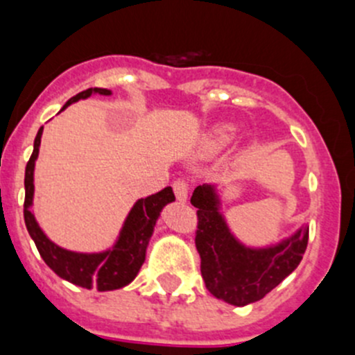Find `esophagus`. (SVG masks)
Returning <instances> with one entry per match:
<instances>
[{
    "label": "esophagus",
    "mask_w": 355,
    "mask_h": 355,
    "mask_svg": "<svg viewBox=\"0 0 355 355\" xmlns=\"http://www.w3.org/2000/svg\"><path fill=\"white\" fill-rule=\"evenodd\" d=\"M173 191H175V196H177V199L180 200V202H185L189 198V184L185 180H177L173 184Z\"/></svg>",
    "instance_id": "1"
}]
</instances>
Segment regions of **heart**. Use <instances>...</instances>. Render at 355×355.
Listing matches in <instances>:
<instances>
[{
	"label": "heart",
	"mask_w": 355,
	"mask_h": 355,
	"mask_svg": "<svg viewBox=\"0 0 355 355\" xmlns=\"http://www.w3.org/2000/svg\"><path fill=\"white\" fill-rule=\"evenodd\" d=\"M239 130L232 123H220L207 130L199 142V156L200 157H213L220 155L221 151L228 148L237 137Z\"/></svg>",
	"instance_id": "heart-1"
}]
</instances>
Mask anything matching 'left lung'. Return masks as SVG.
Segmentation results:
<instances>
[{
    "label": "left lung",
    "instance_id": "left-lung-1",
    "mask_svg": "<svg viewBox=\"0 0 355 355\" xmlns=\"http://www.w3.org/2000/svg\"><path fill=\"white\" fill-rule=\"evenodd\" d=\"M198 207L196 247L206 288L232 306L257 302L299 266L309 239V227L266 247L242 244L221 213L216 185L202 184L191 198Z\"/></svg>",
    "mask_w": 355,
    "mask_h": 355
}]
</instances>
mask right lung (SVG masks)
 Listing matches in <instances>:
<instances>
[{
    "mask_svg": "<svg viewBox=\"0 0 355 355\" xmlns=\"http://www.w3.org/2000/svg\"><path fill=\"white\" fill-rule=\"evenodd\" d=\"M92 94L110 96L111 91L110 89L91 87L68 99L62 110H65L71 103H77L78 99H87ZM41 137L42 127L39 128L37 135H35L34 151H32L31 159L25 166L24 202L25 227H27L28 235L37 247L39 254L60 278L82 288H98L99 292H108V290L125 287L130 282H134L139 270L144 264L146 250H148L149 241H151V235L155 232L156 221L163 207L175 200L173 191H171V187H166L156 194L139 199L125 218L123 227H121L116 241L110 249L101 250V252H75V250L63 249V247L49 241L48 235L39 227L34 211H32L34 168L35 159L39 156Z\"/></svg>",
    "mask_w": 355,
    "mask_h": 355,
    "instance_id": "obj_1",
    "label": "right lung"
}]
</instances>
